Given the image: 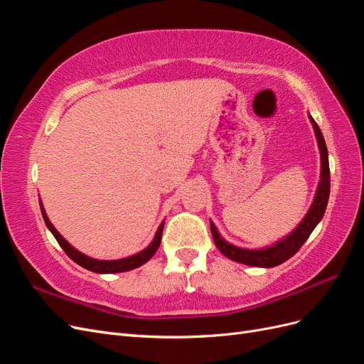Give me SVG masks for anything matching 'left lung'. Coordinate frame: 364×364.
<instances>
[{"mask_svg":"<svg viewBox=\"0 0 364 364\" xmlns=\"http://www.w3.org/2000/svg\"><path fill=\"white\" fill-rule=\"evenodd\" d=\"M308 118H310L313 124L318 151H321V182L317 185L314 200L310 209H308V213L302 218V222L293 229V232H290L287 237L278 240L277 243H273L272 246L262 247V249H245V247L230 245L229 241H226L222 235H220L215 225L213 222H209L211 223V232H213V238L217 249L229 259L246 264V266H253V267L267 269V267L279 266V264L290 259L294 253L302 247V245L308 240V237L311 235L314 228L323 218L328 199H329V185H331V181H329L328 149L317 123L313 119L311 115H308Z\"/></svg>","mask_w":364,"mask_h":364,"instance_id":"1","label":"left lung"}]
</instances>
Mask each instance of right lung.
I'll use <instances>...</instances> for the list:
<instances>
[{"instance_id": "right-lung-1", "label": "right lung", "mask_w": 364, "mask_h": 364, "mask_svg": "<svg viewBox=\"0 0 364 364\" xmlns=\"http://www.w3.org/2000/svg\"><path fill=\"white\" fill-rule=\"evenodd\" d=\"M39 205H41V213H42V217H43V222H46L47 228L51 230V234L54 235V238L58 240V243L60 245V247L65 250V253L74 261L79 264V266H82L83 269L86 270H91V272H95V273H119V272H127V270H134L139 266H142V264H146L153 255H155V252L158 250L159 245H161V238H162V229H164V223L162 222L156 230L155 234V238H153L151 243L146 247L142 249L141 252L135 253V255L132 257H127V258H121V259H111V261H106V259H95V258H91L85 255V253L79 252L75 247H73L67 240H65L59 232L58 229L53 226V223L50 222V218L46 213V209H43L42 206V202L39 199Z\"/></svg>"}]
</instances>
